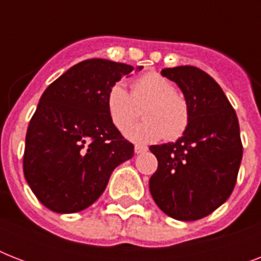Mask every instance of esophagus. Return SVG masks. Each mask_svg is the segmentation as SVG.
Returning <instances> with one entry per match:
<instances>
[{
  "mask_svg": "<svg viewBox=\"0 0 261 261\" xmlns=\"http://www.w3.org/2000/svg\"><path fill=\"white\" fill-rule=\"evenodd\" d=\"M147 147L146 146H142V145H135L134 147V151L137 153V154H141V153H143V151H146Z\"/></svg>",
  "mask_w": 261,
  "mask_h": 261,
  "instance_id": "esophagus-1",
  "label": "esophagus"
}]
</instances>
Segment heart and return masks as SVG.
Segmentation results:
<instances>
[{
  "mask_svg": "<svg viewBox=\"0 0 261 261\" xmlns=\"http://www.w3.org/2000/svg\"><path fill=\"white\" fill-rule=\"evenodd\" d=\"M143 105L145 120L129 127ZM106 107L116 128L129 127L126 137L133 142L150 143L163 138L174 141L190 126L191 112L186 97L176 92L169 80L155 71L135 80L131 93L122 83L114 84L107 92Z\"/></svg>",
  "mask_w": 261,
  "mask_h": 261,
  "instance_id": "1",
  "label": "heart"
}]
</instances>
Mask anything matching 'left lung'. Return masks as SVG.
I'll return each instance as SVG.
<instances>
[{
  "mask_svg": "<svg viewBox=\"0 0 261 261\" xmlns=\"http://www.w3.org/2000/svg\"><path fill=\"white\" fill-rule=\"evenodd\" d=\"M161 74L181 89L191 119L176 142L149 147L159 160L149 188L165 214L196 221L233 192L243 159L239 119L221 87L198 67H168Z\"/></svg>",
  "mask_w": 261,
  "mask_h": 261,
  "instance_id": "1",
  "label": "left lung"
}]
</instances>
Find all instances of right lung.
Here are the masks:
<instances>
[{"label": "right lung", "instance_id": "right-lung-1", "mask_svg": "<svg viewBox=\"0 0 261 261\" xmlns=\"http://www.w3.org/2000/svg\"><path fill=\"white\" fill-rule=\"evenodd\" d=\"M133 70L126 63L87 59L42 94L27 130L22 169L35 196L51 211L85 210L104 192L115 168L134 155V145L106 107L108 89Z\"/></svg>", "mask_w": 261, "mask_h": 261}]
</instances>
